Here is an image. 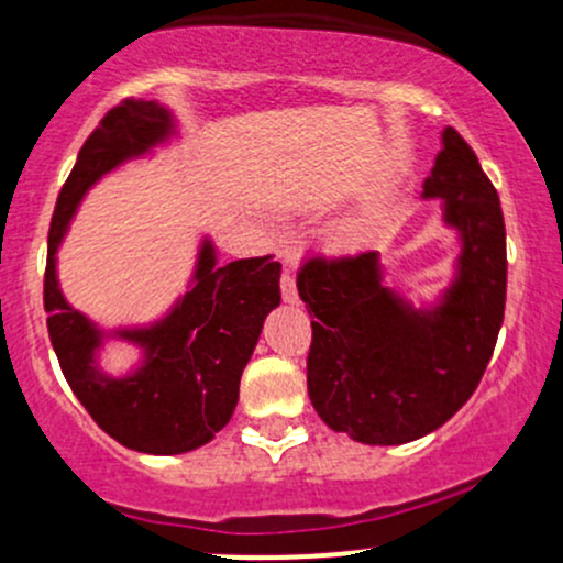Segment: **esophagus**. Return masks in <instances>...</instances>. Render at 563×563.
I'll list each match as a JSON object with an SVG mask.
<instances>
[{"mask_svg":"<svg viewBox=\"0 0 563 563\" xmlns=\"http://www.w3.org/2000/svg\"><path fill=\"white\" fill-rule=\"evenodd\" d=\"M280 290H283V301H288V303L299 301V294H296V280L290 273L280 275Z\"/></svg>","mask_w":563,"mask_h":563,"instance_id":"1","label":"esophagus"}]
</instances>
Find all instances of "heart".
Segmentation results:
<instances>
[{
  "label": "heart",
  "mask_w": 563,
  "mask_h": 563,
  "mask_svg": "<svg viewBox=\"0 0 563 563\" xmlns=\"http://www.w3.org/2000/svg\"><path fill=\"white\" fill-rule=\"evenodd\" d=\"M363 232H365V228H363V222H346L344 228H339V232H335V241H339L341 245H352V243H357L360 238H363Z\"/></svg>",
  "instance_id": "heart-1"
}]
</instances>
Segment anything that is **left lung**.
Segmentation results:
<instances>
[{
	"label": "left lung",
	"instance_id": "1",
	"mask_svg": "<svg viewBox=\"0 0 563 563\" xmlns=\"http://www.w3.org/2000/svg\"><path fill=\"white\" fill-rule=\"evenodd\" d=\"M423 198L444 200L461 232L457 277L434 309H412L380 283L376 251L312 256L296 288L312 320L307 391L333 431L363 444H405L450 421L476 391L506 309V222L479 158L455 129Z\"/></svg>",
	"mask_w": 563,
	"mask_h": 563
}]
</instances>
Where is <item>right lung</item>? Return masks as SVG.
Segmentation results:
<instances>
[{
	"label": "right lung",
	"instance_id": "right-lung-1",
	"mask_svg": "<svg viewBox=\"0 0 563 563\" xmlns=\"http://www.w3.org/2000/svg\"><path fill=\"white\" fill-rule=\"evenodd\" d=\"M169 132V111L134 97L102 115L57 196L44 269L47 331L68 386L106 434L151 455L196 450L228 426L264 318L280 303V262L254 256L219 267L214 245L203 241L196 286L183 301L153 328L119 333L145 346L140 371L108 378L95 365L102 333L63 299L55 275L57 245L84 192Z\"/></svg>",
	"mask_w": 563,
	"mask_h": 563
}]
</instances>
